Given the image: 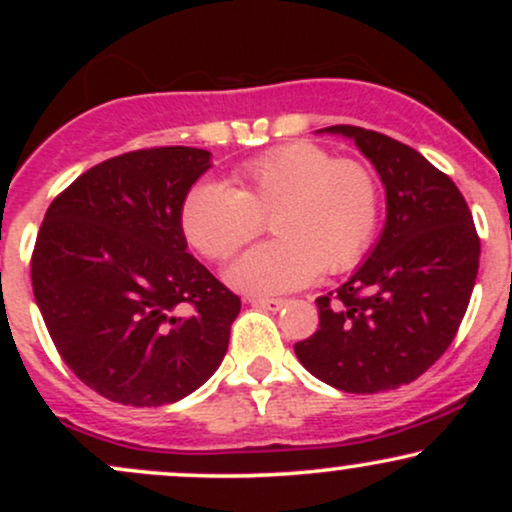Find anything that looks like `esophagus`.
I'll list each match as a JSON object with an SVG mask.
<instances>
[{"label": "esophagus", "instance_id": "1", "mask_svg": "<svg viewBox=\"0 0 512 512\" xmlns=\"http://www.w3.org/2000/svg\"><path fill=\"white\" fill-rule=\"evenodd\" d=\"M248 303H250V305H255V308L279 310L281 305H284L286 301H284V298H260V296H255V298H248Z\"/></svg>", "mask_w": 512, "mask_h": 512}]
</instances>
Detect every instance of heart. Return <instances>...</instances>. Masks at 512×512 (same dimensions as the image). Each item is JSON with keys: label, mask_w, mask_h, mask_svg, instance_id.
I'll return each instance as SVG.
<instances>
[{"label": "heart", "mask_w": 512, "mask_h": 512, "mask_svg": "<svg viewBox=\"0 0 512 512\" xmlns=\"http://www.w3.org/2000/svg\"><path fill=\"white\" fill-rule=\"evenodd\" d=\"M238 187L202 182L182 202L185 238L214 262L260 236L274 240L245 252L228 281L248 293H284L317 274H342L366 255L380 226V185L354 158L325 146L293 142L240 163Z\"/></svg>", "instance_id": "obj_1"}]
</instances>
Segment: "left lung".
<instances>
[{"instance_id": "obj_1", "label": "left lung", "mask_w": 512, "mask_h": 512, "mask_svg": "<svg viewBox=\"0 0 512 512\" xmlns=\"http://www.w3.org/2000/svg\"><path fill=\"white\" fill-rule=\"evenodd\" d=\"M370 158L387 195L375 250L346 284L317 298L320 327L298 361L354 395L409 385L452 344L479 269V236L462 192L411 146L354 125H334Z\"/></svg>"}]
</instances>
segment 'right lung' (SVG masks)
Here are the masks:
<instances>
[{"label": "right lung", "instance_id": "1", "mask_svg": "<svg viewBox=\"0 0 512 512\" xmlns=\"http://www.w3.org/2000/svg\"><path fill=\"white\" fill-rule=\"evenodd\" d=\"M211 154L154 146L88 168L52 199L31 257L62 361L110 402L161 407L219 368L240 298L187 252L182 202Z\"/></svg>", "mask_w": 512, "mask_h": 512}]
</instances>
